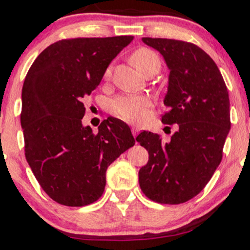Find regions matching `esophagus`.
I'll return each mask as SVG.
<instances>
[{
    "label": "esophagus",
    "instance_id": "obj_1",
    "mask_svg": "<svg viewBox=\"0 0 250 250\" xmlns=\"http://www.w3.org/2000/svg\"><path fill=\"white\" fill-rule=\"evenodd\" d=\"M140 133V129L139 128H135V127H133L131 128V134L134 135V136H137V134Z\"/></svg>",
    "mask_w": 250,
    "mask_h": 250
}]
</instances>
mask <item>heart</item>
Returning a JSON list of instances; mask_svg holds the SVG:
<instances>
[{"label": "heart", "instance_id": "1", "mask_svg": "<svg viewBox=\"0 0 250 250\" xmlns=\"http://www.w3.org/2000/svg\"><path fill=\"white\" fill-rule=\"evenodd\" d=\"M130 61L143 75L149 73L156 74L161 68V61L156 53L148 48H139L130 56ZM111 76V70L104 73L105 79ZM150 105L148 97L141 95H123L111 101V111L120 119L130 123H141L147 117V109Z\"/></svg>", "mask_w": 250, "mask_h": 250}]
</instances>
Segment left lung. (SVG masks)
<instances>
[{
	"label": "left lung",
	"instance_id": "left-lung-1",
	"mask_svg": "<svg viewBox=\"0 0 250 250\" xmlns=\"http://www.w3.org/2000/svg\"><path fill=\"white\" fill-rule=\"evenodd\" d=\"M165 57L169 70L168 93L162 115L165 125H177L170 141L142 131L136 137L148 150V163L140 169L143 194L157 203L187 202L206 187L222 160L230 129L226 83L216 63L190 42L143 37Z\"/></svg>",
	"mask_w": 250,
	"mask_h": 250
}]
</instances>
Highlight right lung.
<instances>
[{
	"label": "right lung",
	"mask_w": 250,
	"mask_h": 250,
	"mask_svg": "<svg viewBox=\"0 0 250 250\" xmlns=\"http://www.w3.org/2000/svg\"><path fill=\"white\" fill-rule=\"evenodd\" d=\"M133 39L61 40L28 70L21 110L25 159L43 190L60 205L82 207L99 200L107 168L135 145L130 128L115 117L102 121L96 134L82 125L83 102Z\"/></svg>",
	"instance_id": "obj_1"
}]
</instances>
